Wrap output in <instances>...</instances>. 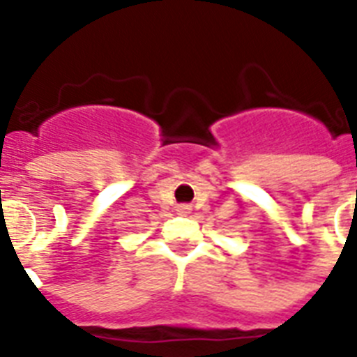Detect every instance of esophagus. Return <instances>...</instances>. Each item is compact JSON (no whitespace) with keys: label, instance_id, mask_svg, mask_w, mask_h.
<instances>
[{"label":"esophagus","instance_id":"obj_1","mask_svg":"<svg viewBox=\"0 0 357 357\" xmlns=\"http://www.w3.org/2000/svg\"><path fill=\"white\" fill-rule=\"evenodd\" d=\"M178 213L179 215H189L190 206H187V204H181V206H178Z\"/></svg>","mask_w":357,"mask_h":357}]
</instances>
